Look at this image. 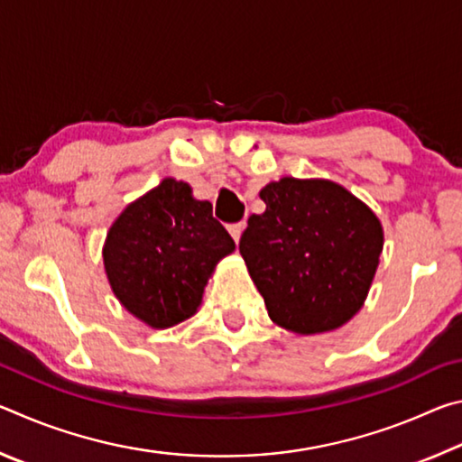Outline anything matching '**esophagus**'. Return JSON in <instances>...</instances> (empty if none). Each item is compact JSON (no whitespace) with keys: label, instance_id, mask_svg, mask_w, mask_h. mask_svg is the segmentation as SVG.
<instances>
[{"label":"esophagus","instance_id":"34e87169","mask_svg":"<svg viewBox=\"0 0 462 462\" xmlns=\"http://www.w3.org/2000/svg\"><path fill=\"white\" fill-rule=\"evenodd\" d=\"M245 222H236V224H230L228 226V232H230V236L234 238V240H240V236H242V232H245Z\"/></svg>","mask_w":462,"mask_h":462}]
</instances>
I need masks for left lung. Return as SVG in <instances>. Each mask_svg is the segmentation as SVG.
Returning a JSON list of instances; mask_svg holds the SVG:
<instances>
[{
    "instance_id": "obj_1",
    "label": "left lung",
    "mask_w": 462,
    "mask_h": 462,
    "mask_svg": "<svg viewBox=\"0 0 462 462\" xmlns=\"http://www.w3.org/2000/svg\"><path fill=\"white\" fill-rule=\"evenodd\" d=\"M240 254L269 318L301 336L338 330L369 295L383 253L377 214L330 179L281 177L261 189Z\"/></svg>"
}]
</instances>
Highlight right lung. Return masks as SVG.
<instances>
[{"label":"right lung","mask_w":462,"mask_h":462,"mask_svg":"<svg viewBox=\"0 0 462 462\" xmlns=\"http://www.w3.org/2000/svg\"><path fill=\"white\" fill-rule=\"evenodd\" d=\"M234 248L212 203L195 199L189 183L165 177L122 209L101 254L122 308L165 330L198 314L216 264Z\"/></svg>","instance_id":"1"}]
</instances>
